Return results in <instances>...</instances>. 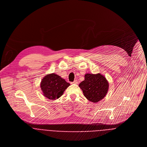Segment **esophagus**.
<instances>
[{
  "label": "esophagus",
  "mask_w": 147,
  "mask_h": 147,
  "mask_svg": "<svg viewBox=\"0 0 147 147\" xmlns=\"http://www.w3.org/2000/svg\"><path fill=\"white\" fill-rule=\"evenodd\" d=\"M72 83H73V84H78V80H74Z\"/></svg>",
  "instance_id": "obj_1"
}]
</instances>
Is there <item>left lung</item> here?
I'll use <instances>...</instances> for the list:
<instances>
[{"mask_svg": "<svg viewBox=\"0 0 147 147\" xmlns=\"http://www.w3.org/2000/svg\"><path fill=\"white\" fill-rule=\"evenodd\" d=\"M84 78V80L79 85L84 96L94 103L101 100L109 89V83L106 78L100 74H87Z\"/></svg>", "mask_w": 147, "mask_h": 147, "instance_id": "8db88e82", "label": "left lung"}]
</instances>
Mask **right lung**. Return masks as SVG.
Returning <instances> with one entry per match:
<instances>
[{"label":"right lung","mask_w":147,"mask_h":147,"mask_svg":"<svg viewBox=\"0 0 147 147\" xmlns=\"http://www.w3.org/2000/svg\"><path fill=\"white\" fill-rule=\"evenodd\" d=\"M40 85L43 95L51 100H55L63 94L70 84L60 76L53 73L44 76Z\"/></svg>","instance_id":"obj_1"}]
</instances>
